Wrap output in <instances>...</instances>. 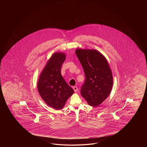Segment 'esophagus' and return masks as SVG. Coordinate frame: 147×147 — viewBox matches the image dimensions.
Returning a JSON list of instances; mask_svg holds the SVG:
<instances>
[{
  "mask_svg": "<svg viewBox=\"0 0 147 147\" xmlns=\"http://www.w3.org/2000/svg\"><path fill=\"white\" fill-rule=\"evenodd\" d=\"M73 89H74V90L75 92H77V91H78V88L77 87H76V86H74V87H73Z\"/></svg>",
  "mask_w": 147,
  "mask_h": 147,
  "instance_id": "1",
  "label": "esophagus"
}]
</instances>
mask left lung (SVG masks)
Masks as SVG:
<instances>
[{"label": "left lung", "instance_id": "1", "mask_svg": "<svg viewBox=\"0 0 147 147\" xmlns=\"http://www.w3.org/2000/svg\"><path fill=\"white\" fill-rule=\"evenodd\" d=\"M76 54L85 75L81 96L91 106H99L108 97L113 87V75L109 64L97 50L78 49Z\"/></svg>", "mask_w": 147, "mask_h": 147}]
</instances>
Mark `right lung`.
<instances>
[{"label": "right lung", "instance_id": "obj_1", "mask_svg": "<svg viewBox=\"0 0 147 147\" xmlns=\"http://www.w3.org/2000/svg\"><path fill=\"white\" fill-rule=\"evenodd\" d=\"M65 59L64 53L53 54L41 73L38 82V90L42 99L55 109H62L74 92L61 74V66Z\"/></svg>", "mask_w": 147, "mask_h": 147}]
</instances>
